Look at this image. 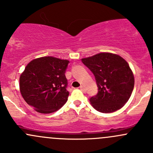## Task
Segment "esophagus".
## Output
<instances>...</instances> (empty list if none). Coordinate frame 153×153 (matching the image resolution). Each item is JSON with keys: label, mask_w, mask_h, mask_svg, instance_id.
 Returning a JSON list of instances; mask_svg holds the SVG:
<instances>
[{"label": "esophagus", "mask_w": 153, "mask_h": 153, "mask_svg": "<svg viewBox=\"0 0 153 153\" xmlns=\"http://www.w3.org/2000/svg\"><path fill=\"white\" fill-rule=\"evenodd\" d=\"M80 89H81V90L82 91V92H86V89H85V87H84V86H80Z\"/></svg>", "instance_id": "esophagus-1"}]
</instances>
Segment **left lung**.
<instances>
[{"label":"left lung","instance_id":"obj_1","mask_svg":"<svg viewBox=\"0 0 153 153\" xmlns=\"http://www.w3.org/2000/svg\"><path fill=\"white\" fill-rule=\"evenodd\" d=\"M95 75L98 92L91 105L104 113L121 109L129 99L135 84L134 75L126 61L116 54L101 52L81 59Z\"/></svg>","mask_w":153,"mask_h":153}]
</instances>
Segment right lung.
Here are the masks:
<instances>
[{
	"instance_id": "1",
	"label": "right lung",
	"mask_w": 153,
	"mask_h": 153,
	"mask_svg": "<svg viewBox=\"0 0 153 153\" xmlns=\"http://www.w3.org/2000/svg\"><path fill=\"white\" fill-rule=\"evenodd\" d=\"M69 61L52 56L35 58L20 76V92L24 101L43 114L58 110L67 101L66 69Z\"/></svg>"
}]
</instances>
